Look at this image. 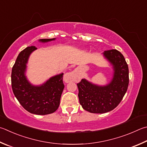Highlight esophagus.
Wrapping results in <instances>:
<instances>
[{
	"mask_svg": "<svg viewBox=\"0 0 147 147\" xmlns=\"http://www.w3.org/2000/svg\"><path fill=\"white\" fill-rule=\"evenodd\" d=\"M78 71L74 70L65 74V75L64 76V78H63V80H64V81L66 83H68L69 82L76 81V80L78 79Z\"/></svg>",
	"mask_w": 147,
	"mask_h": 147,
	"instance_id": "1",
	"label": "esophagus"
}]
</instances>
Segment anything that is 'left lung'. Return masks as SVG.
Listing matches in <instances>:
<instances>
[{"label":"left lung","instance_id":"1","mask_svg":"<svg viewBox=\"0 0 147 147\" xmlns=\"http://www.w3.org/2000/svg\"><path fill=\"white\" fill-rule=\"evenodd\" d=\"M103 55L113 67L111 82L101 86L82 79L77 84L80 103L91 113L113 111L121 102L129 86V67L123 55L116 49L105 51Z\"/></svg>","mask_w":147,"mask_h":147}]
</instances>
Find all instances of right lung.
I'll return each mask as SVG.
<instances>
[{
  "mask_svg": "<svg viewBox=\"0 0 147 147\" xmlns=\"http://www.w3.org/2000/svg\"><path fill=\"white\" fill-rule=\"evenodd\" d=\"M55 38L40 39L45 43ZM37 48L28 47L17 57L11 71V87L14 95L20 105L30 113L46 115L53 113L60 105V98L64 84L63 73L50 78L40 85H33L26 76V71L29 56Z\"/></svg>",
  "mask_w": 147,
  "mask_h": 147,
  "instance_id": "right-lung-1",
  "label": "right lung"
}]
</instances>
